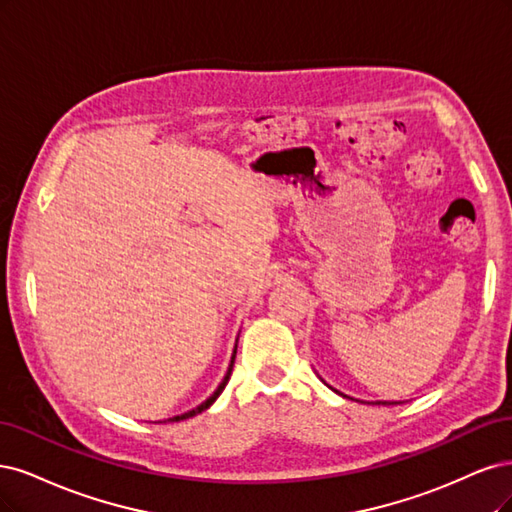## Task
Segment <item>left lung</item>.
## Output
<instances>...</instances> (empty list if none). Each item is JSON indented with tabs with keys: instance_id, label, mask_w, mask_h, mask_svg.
Returning <instances> with one entry per match:
<instances>
[{
	"instance_id": "left-lung-1",
	"label": "left lung",
	"mask_w": 512,
	"mask_h": 512,
	"mask_svg": "<svg viewBox=\"0 0 512 512\" xmlns=\"http://www.w3.org/2000/svg\"><path fill=\"white\" fill-rule=\"evenodd\" d=\"M376 404H395V402H376Z\"/></svg>"
}]
</instances>
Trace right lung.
I'll list each match as a JSON object with an SVG mask.
<instances>
[{
  "instance_id": "1",
  "label": "right lung",
  "mask_w": 512,
  "mask_h": 512,
  "mask_svg": "<svg viewBox=\"0 0 512 512\" xmlns=\"http://www.w3.org/2000/svg\"><path fill=\"white\" fill-rule=\"evenodd\" d=\"M234 359H236V351H234V357H232V364H229V370H227V374H225V378H223V383L219 385V389L217 391H214L212 395H210V398L204 402V404H200V406H197V408H193V410H189V412H185V415H180V417H174V419H170V421H183V419H189V417H195V415H200V412H204L214 400H217L219 398V395H221V391L225 389V385H227V381H229V376H232V370H234Z\"/></svg>"
}]
</instances>
